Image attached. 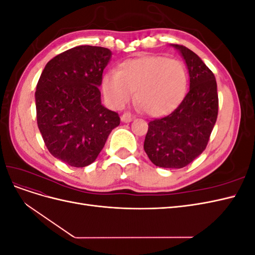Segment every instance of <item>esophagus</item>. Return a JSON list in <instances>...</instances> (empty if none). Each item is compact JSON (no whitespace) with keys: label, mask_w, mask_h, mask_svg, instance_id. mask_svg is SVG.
<instances>
[{"label":"esophagus","mask_w":255,"mask_h":255,"mask_svg":"<svg viewBox=\"0 0 255 255\" xmlns=\"http://www.w3.org/2000/svg\"><path fill=\"white\" fill-rule=\"evenodd\" d=\"M135 117L134 116L130 114V113H125L121 116V120L122 122H130Z\"/></svg>","instance_id":"obj_1"}]
</instances>
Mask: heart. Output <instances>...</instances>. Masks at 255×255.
<instances>
[{
	"mask_svg": "<svg viewBox=\"0 0 255 255\" xmlns=\"http://www.w3.org/2000/svg\"><path fill=\"white\" fill-rule=\"evenodd\" d=\"M187 73L177 59L165 56H142L127 59L118 71H107L102 80L104 97L113 109H121L136 89V100L154 117L174 111L185 96Z\"/></svg>",
	"mask_w": 255,
	"mask_h": 255,
	"instance_id": "b5f03b06",
	"label": "heart"
}]
</instances>
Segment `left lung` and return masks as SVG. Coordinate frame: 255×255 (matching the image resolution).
<instances>
[{
    "mask_svg": "<svg viewBox=\"0 0 255 255\" xmlns=\"http://www.w3.org/2000/svg\"><path fill=\"white\" fill-rule=\"evenodd\" d=\"M171 45L186 63L189 91L170 115L149 122L143 149L155 166L179 169L205 150L217 120L218 94L215 75L202 59L184 45Z\"/></svg>",
    "mask_w": 255,
    "mask_h": 255,
    "instance_id": "left-lung-1",
    "label": "left lung"
}]
</instances>
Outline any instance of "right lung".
Returning <instances> with one entry per match:
<instances>
[{
    "instance_id": "obj_1",
    "label": "right lung",
    "mask_w": 255,
    "mask_h": 255,
    "mask_svg": "<svg viewBox=\"0 0 255 255\" xmlns=\"http://www.w3.org/2000/svg\"><path fill=\"white\" fill-rule=\"evenodd\" d=\"M111 50L80 45L45 65L35 92L37 125L54 157L72 167L94 163L112 130L117 113L101 104L102 74Z\"/></svg>"
}]
</instances>
